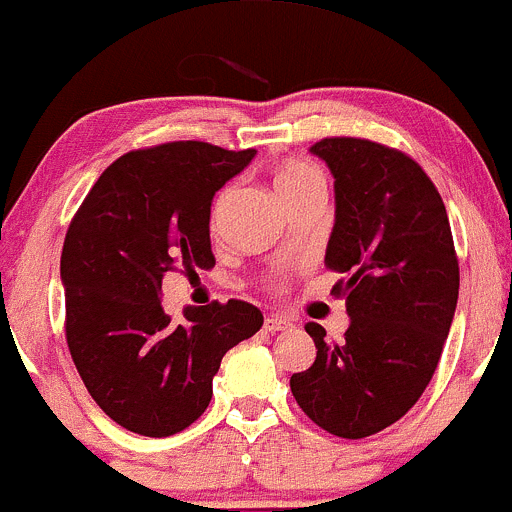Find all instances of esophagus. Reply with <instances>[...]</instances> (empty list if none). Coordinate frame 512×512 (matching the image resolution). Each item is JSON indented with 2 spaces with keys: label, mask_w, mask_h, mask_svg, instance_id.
I'll use <instances>...</instances> for the list:
<instances>
[{
  "label": "esophagus",
  "mask_w": 512,
  "mask_h": 512,
  "mask_svg": "<svg viewBox=\"0 0 512 512\" xmlns=\"http://www.w3.org/2000/svg\"><path fill=\"white\" fill-rule=\"evenodd\" d=\"M288 328H293V323L288 318H283V315H268L266 323H263V330H266V333H278V330Z\"/></svg>",
  "instance_id": "esophagus-1"
}]
</instances>
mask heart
<instances>
[{"label":"heart","instance_id":"obj_1","mask_svg":"<svg viewBox=\"0 0 512 512\" xmlns=\"http://www.w3.org/2000/svg\"><path fill=\"white\" fill-rule=\"evenodd\" d=\"M310 179H320L318 172H315L313 167L303 165V162H286V165H283L281 170L276 172V177H273V187H276L278 197H281L283 192H291V189L300 187V184H305V182H310ZM226 197H229L226 192L219 194L217 204H214V214L221 212Z\"/></svg>","mask_w":512,"mask_h":512}]
</instances>
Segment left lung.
I'll use <instances>...</instances> for the list:
<instances>
[{"instance_id": "obj_1", "label": "left lung", "mask_w": 512, "mask_h": 512, "mask_svg": "<svg viewBox=\"0 0 512 512\" xmlns=\"http://www.w3.org/2000/svg\"><path fill=\"white\" fill-rule=\"evenodd\" d=\"M335 179L325 266L347 273L350 328L340 345L305 325L315 362L291 392L320 429L365 439L419 402L439 365L458 300V261L441 194L404 152L360 138L310 147Z\"/></svg>"}]
</instances>
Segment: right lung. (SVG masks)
<instances>
[{"instance_id":"right-lung-1","label":"right lung","mask_w":512,"mask_h":512,"mask_svg":"<svg viewBox=\"0 0 512 512\" xmlns=\"http://www.w3.org/2000/svg\"><path fill=\"white\" fill-rule=\"evenodd\" d=\"M254 157L197 140L128 152L68 226V350L88 394L123 429L162 439L194 424L221 357L261 330V310L244 300L187 305L182 323L160 300L167 271L214 266L212 199Z\"/></svg>"}]
</instances>
